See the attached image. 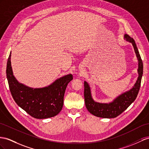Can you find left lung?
Here are the masks:
<instances>
[{"label": "left lung", "mask_w": 149, "mask_h": 149, "mask_svg": "<svg viewBox=\"0 0 149 149\" xmlns=\"http://www.w3.org/2000/svg\"><path fill=\"white\" fill-rule=\"evenodd\" d=\"M125 39L131 43L134 48V50L139 61L138 73L139 77L132 88L127 91L109 103H100L94 101L91 96V88L87 82H84V100L85 104L89 112L97 117L103 118H116L127 109L129 106L135 100L139 92L141 80L143 75V62L141 59L139 52L137 48L135 40L128 35H125Z\"/></svg>", "instance_id": "obj_1"}]
</instances>
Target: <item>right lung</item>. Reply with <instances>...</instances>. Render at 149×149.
Returning <instances> with one entry per match:
<instances>
[{
	"label": "right lung",
	"instance_id": "obj_1",
	"mask_svg": "<svg viewBox=\"0 0 149 149\" xmlns=\"http://www.w3.org/2000/svg\"><path fill=\"white\" fill-rule=\"evenodd\" d=\"M7 60L6 74L10 93L16 104L32 117L45 119L56 116L62 110L66 87L72 79V74L58 79L51 85L33 89L19 82L13 75L10 62Z\"/></svg>",
	"mask_w": 149,
	"mask_h": 149
}]
</instances>
